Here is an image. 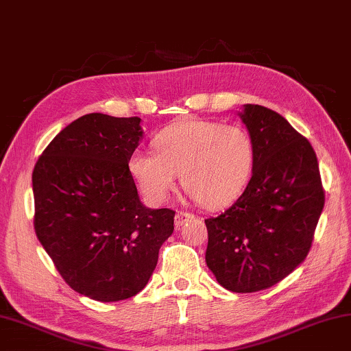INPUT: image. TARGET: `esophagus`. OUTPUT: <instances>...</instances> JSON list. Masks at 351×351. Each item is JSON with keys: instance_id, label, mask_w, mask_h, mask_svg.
<instances>
[{"instance_id": "esophagus-1", "label": "esophagus", "mask_w": 351, "mask_h": 351, "mask_svg": "<svg viewBox=\"0 0 351 351\" xmlns=\"http://www.w3.org/2000/svg\"><path fill=\"white\" fill-rule=\"evenodd\" d=\"M193 219V215L192 213H187V212H178L175 216V226L176 227H182L186 224L187 221Z\"/></svg>"}]
</instances>
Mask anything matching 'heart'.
I'll return each mask as SVG.
<instances>
[{
    "label": "heart",
    "instance_id": "b5f03b06",
    "mask_svg": "<svg viewBox=\"0 0 351 351\" xmlns=\"http://www.w3.org/2000/svg\"><path fill=\"white\" fill-rule=\"evenodd\" d=\"M155 152L138 149L129 170L139 192L150 204H162L182 187L202 207L215 210L232 204L244 192L254 165V145L239 125L190 119L162 130Z\"/></svg>",
    "mask_w": 351,
    "mask_h": 351
}]
</instances>
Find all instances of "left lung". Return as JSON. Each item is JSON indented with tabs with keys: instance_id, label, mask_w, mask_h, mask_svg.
Returning <instances> with one entry per match:
<instances>
[{
	"instance_id": "obj_1",
	"label": "left lung",
	"mask_w": 351,
	"mask_h": 351,
	"mask_svg": "<svg viewBox=\"0 0 351 351\" xmlns=\"http://www.w3.org/2000/svg\"><path fill=\"white\" fill-rule=\"evenodd\" d=\"M238 114L254 145L253 173L230 208L206 219V263L224 289L253 293L304 263L326 196L315 150L289 121L258 104Z\"/></svg>"
}]
</instances>
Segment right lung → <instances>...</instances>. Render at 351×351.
<instances>
[{"mask_svg": "<svg viewBox=\"0 0 351 351\" xmlns=\"http://www.w3.org/2000/svg\"><path fill=\"white\" fill-rule=\"evenodd\" d=\"M141 118L88 113L64 127L32 175L35 232L62 279L80 295L114 302L147 285L175 212L139 199L129 158Z\"/></svg>", "mask_w": 351, "mask_h": 351, "instance_id": "obj_1", "label": "right lung"}]
</instances>
